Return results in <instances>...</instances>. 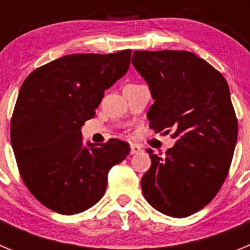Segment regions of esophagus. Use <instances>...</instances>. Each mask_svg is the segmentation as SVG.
Here are the masks:
<instances>
[{
    "mask_svg": "<svg viewBox=\"0 0 250 250\" xmlns=\"http://www.w3.org/2000/svg\"><path fill=\"white\" fill-rule=\"evenodd\" d=\"M141 150H143V149L140 147V145H138V144L130 145V152H131V155H134V154H139Z\"/></svg>",
    "mask_w": 250,
    "mask_h": 250,
    "instance_id": "34e87169",
    "label": "esophagus"
}]
</instances>
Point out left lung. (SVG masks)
Listing matches in <instances>:
<instances>
[{
	"mask_svg": "<svg viewBox=\"0 0 250 250\" xmlns=\"http://www.w3.org/2000/svg\"><path fill=\"white\" fill-rule=\"evenodd\" d=\"M132 65L149 83L147 112L155 132L175 145L155 155L141 179L146 202L174 218L199 211L227 179L238 138V120L227 80L189 51H135Z\"/></svg>",
	"mask_w": 250,
	"mask_h": 250,
	"instance_id": "left-lung-1",
	"label": "left lung"
}]
</instances>
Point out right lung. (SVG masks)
Returning <instances> with one entry per match:
<instances>
[{
  "label": "right lung",
  "mask_w": 250,
  "mask_h": 250,
  "mask_svg": "<svg viewBox=\"0 0 250 250\" xmlns=\"http://www.w3.org/2000/svg\"><path fill=\"white\" fill-rule=\"evenodd\" d=\"M130 57L131 50L67 55L22 83L11 144L25 185L51 210L72 215L96 204L110 169L129 155L130 145L119 139L83 146L81 126L95 116L105 90L129 70Z\"/></svg>",
  "instance_id": "1"
}]
</instances>
